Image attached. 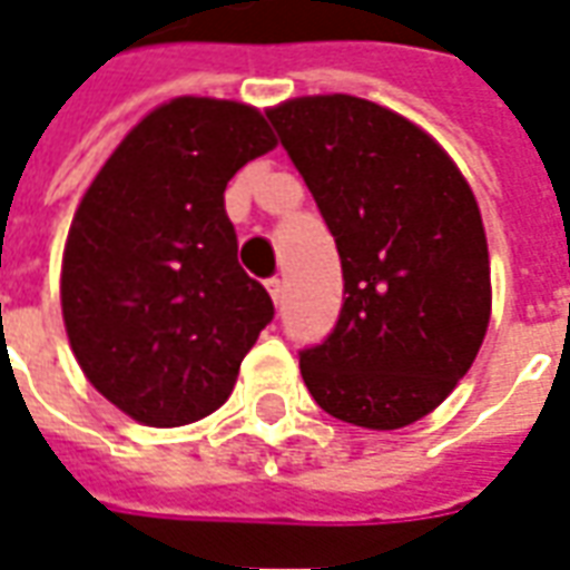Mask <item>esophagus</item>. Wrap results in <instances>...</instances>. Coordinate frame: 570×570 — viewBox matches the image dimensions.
I'll use <instances>...</instances> for the list:
<instances>
[{
  "instance_id": "1",
  "label": "esophagus",
  "mask_w": 570,
  "mask_h": 570,
  "mask_svg": "<svg viewBox=\"0 0 570 570\" xmlns=\"http://www.w3.org/2000/svg\"><path fill=\"white\" fill-rule=\"evenodd\" d=\"M265 286H268V293H272L274 305H277V302L284 298V281H281V277H268V281H265Z\"/></svg>"
}]
</instances>
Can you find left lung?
I'll return each mask as SVG.
<instances>
[{
  "label": "left lung",
  "mask_w": 570,
  "mask_h": 570,
  "mask_svg": "<svg viewBox=\"0 0 570 570\" xmlns=\"http://www.w3.org/2000/svg\"><path fill=\"white\" fill-rule=\"evenodd\" d=\"M333 232L345 302L298 351L333 419L396 430L440 406L473 366L491 314L476 198L412 121L360 97H298L265 112Z\"/></svg>",
  "instance_id": "left-lung-1"
}]
</instances>
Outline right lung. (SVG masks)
Here are the masks:
<instances>
[{"mask_svg":"<svg viewBox=\"0 0 570 570\" xmlns=\"http://www.w3.org/2000/svg\"><path fill=\"white\" fill-rule=\"evenodd\" d=\"M274 149L253 106L176 97L85 191L63 253L69 345L100 394L149 428L223 406L274 302L237 265L228 179Z\"/></svg>","mask_w":570,"mask_h":570,"instance_id":"right-lung-1","label":"right lung"}]
</instances>
